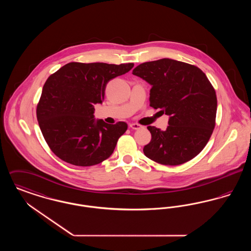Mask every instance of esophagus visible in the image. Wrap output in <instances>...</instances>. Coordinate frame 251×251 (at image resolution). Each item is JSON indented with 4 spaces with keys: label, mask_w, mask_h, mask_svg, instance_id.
<instances>
[{
    "label": "esophagus",
    "mask_w": 251,
    "mask_h": 251,
    "mask_svg": "<svg viewBox=\"0 0 251 251\" xmlns=\"http://www.w3.org/2000/svg\"><path fill=\"white\" fill-rule=\"evenodd\" d=\"M130 128H131L132 130H139V129H141L143 126L142 125H140V124H138V123H130Z\"/></svg>",
    "instance_id": "1"
}]
</instances>
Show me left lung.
<instances>
[{"label": "left lung", "mask_w": 251, "mask_h": 251, "mask_svg": "<svg viewBox=\"0 0 251 251\" xmlns=\"http://www.w3.org/2000/svg\"><path fill=\"white\" fill-rule=\"evenodd\" d=\"M132 74L151 85L150 105L169 116L166 131L148 126L151 140L144 154L165 166L190 161L215 129L217 100L207 76L194 65L169 58L140 64Z\"/></svg>", "instance_id": "8db88e82"}]
</instances>
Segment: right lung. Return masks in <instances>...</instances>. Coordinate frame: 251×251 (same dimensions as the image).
I'll return each instance as SVG.
<instances>
[{
	"label": "right lung",
	"mask_w": 251,
	"mask_h": 251,
	"mask_svg": "<svg viewBox=\"0 0 251 251\" xmlns=\"http://www.w3.org/2000/svg\"><path fill=\"white\" fill-rule=\"evenodd\" d=\"M132 63H69L43 85L36 118L44 139L61 160L78 167L95 166L113 153L127 123L95 120L108 82L130 72Z\"/></svg>",
	"instance_id": "add662e5"
}]
</instances>
